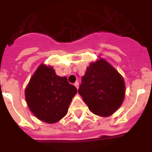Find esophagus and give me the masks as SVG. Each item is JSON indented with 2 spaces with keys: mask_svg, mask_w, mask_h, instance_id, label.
Instances as JSON below:
<instances>
[{
  "mask_svg": "<svg viewBox=\"0 0 152 152\" xmlns=\"http://www.w3.org/2000/svg\"><path fill=\"white\" fill-rule=\"evenodd\" d=\"M74 86H76V89H78V88H79V82H78V81H76V82L74 83Z\"/></svg>",
  "mask_w": 152,
  "mask_h": 152,
  "instance_id": "esophagus-1",
  "label": "esophagus"
}]
</instances>
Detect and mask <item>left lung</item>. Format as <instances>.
<instances>
[{"instance_id":"8db88e82","label":"left lung","mask_w":152,"mask_h":152,"mask_svg":"<svg viewBox=\"0 0 152 152\" xmlns=\"http://www.w3.org/2000/svg\"><path fill=\"white\" fill-rule=\"evenodd\" d=\"M78 93L94 114L108 116L124 101V79L113 66L101 58L87 67Z\"/></svg>"}]
</instances>
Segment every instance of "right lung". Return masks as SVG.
<instances>
[{
  "mask_svg": "<svg viewBox=\"0 0 152 152\" xmlns=\"http://www.w3.org/2000/svg\"><path fill=\"white\" fill-rule=\"evenodd\" d=\"M76 93L65 76H57L53 67L41 64L31 76L25 97L31 112L40 121L52 124L66 115Z\"/></svg>",
  "mask_w": 152,
  "mask_h": 152,
  "instance_id": "obj_1",
  "label": "right lung"
}]
</instances>
